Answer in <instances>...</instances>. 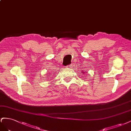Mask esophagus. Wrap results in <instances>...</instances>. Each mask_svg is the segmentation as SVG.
<instances>
[{"label":"esophagus","instance_id":"1","mask_svg":"<svg viewBox=\"0 0 131 131\" xmlns=\"http://www.w3.org/2000/svg\"><path fill=\"white\" fill-rule=\"evenodd\" d=\"M71 67H72L71 65H67V66H66V68H68V69H70V68H71Z\"/></svg>","mask_w":131,"mask_h":131}]
</instances>
